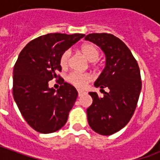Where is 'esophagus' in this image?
<instances>
[{"instance_id": "34e87169", "label": "esophagus", "mask_w": 160, "mask_h": 160, "mask_svg": "<svg viewBox=\"0 0 160 160\" xmlns=\"http://www.w3.org/2000/svg\"><path fill=\"white\" fill-rule=\"evenodd\" d=\"M85 93V92L82 90H78V95H79V97H80V96H82L83 94Z\"/></svg>"}]
</instances>
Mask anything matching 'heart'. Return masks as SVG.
I'll list each match as a JSON object with an SVG mask.
<instances>
[{"instance_id": "heart-1", "label": "heart", "mask_w": 160, "mask_h": 160, "mask_svg": "<svg viewBox=\"0 0 160 160\" xmlns=\"http://www.w3.org/2000/svg\"><path fill=\"white\" fill-rule=\"evenodd\" d=\"M80 51L82 53L86 58H87L89 62H95L96 60L98 58V49L96 46L92 44V43H87L84 44ZM68 57H69V51L67 50L60 58V64L62 68H67L68 63ZM92 80V76L89 73H79V72H73L71 73L68 77V82L71 83L74 87H78V88H83L87 86V84L89 83Z\"/></svg>"}]
</instances>
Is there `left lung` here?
Instances as JSON below:
<instances>
[{"label": "left lung", "instance_id": "obj_1", "mask_svg": "<svg viewBox=\"0 0 160 160\" xmlns=\"http://www.w3.org/2000/svg\"><path fill=\"white\" fill-rule=\"evenodd\" d=\"M85 40L100 47L105 56V66L94 82L104 95L89 92L92 104L87 110V120L96 133L110 135L125 127L135 111L141 90L140 68L127 45L114 35L92 33Z\"/></svg>", "mask_w": 160, "mask_h": 160}]
</instances>
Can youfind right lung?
Returning <instances> with one entry per match:
<instances>
[{
    "label": "right lung",
    "mask_w": 160,
    "mask_h": 160,
    "mask_svg": "<svg viewBox=\"0 0 160 160\" xmlns=\"http://www.w3.org/2000/svg\"><path fill=\"white\" fill-rule=\"evenodd\" d=\"M85 34L49 33L28 42L13 68L12 94L20 113L33 129L42 134L59 130L78 97L72 85L60 78L58 90L49 81L61 71L60 58Z\"/></svg>",
    "instance_id": "obj_1"
}]
</instances>
